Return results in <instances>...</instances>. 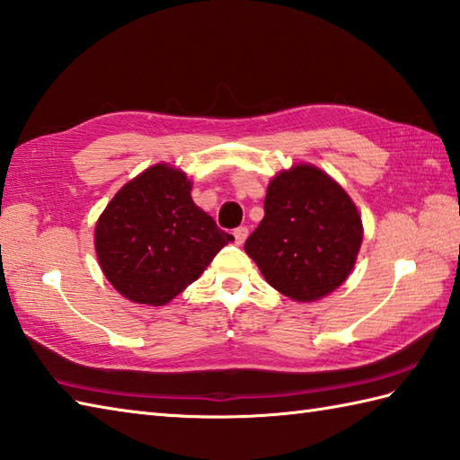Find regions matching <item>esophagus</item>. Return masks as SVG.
<instances>
[{
    "mask_svg": "<svg viewBox=\"0 0 460 460\" xmlns=\"http://www.w3.org/2000/svg\"><path fill=\"white\" fill-rule=\"evenodd\" d=\"M247 235H249L247 227H237L235 231H233V237H235L237 245H243V243H245V239H247Z\"/></svg>",
    "mask_w": 460,
    "mask_h": 460,
    "instance_id": "1",
    "label": "esophagus"
}]
</instances>
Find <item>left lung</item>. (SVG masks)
Returning a JSON list of instances; mask_svg holds the SVG:
<instances>
[{"label":"left lung","mask_w":460,"mask_h":460,"mask_svg":"<svg viewBox=\"0 0 460 460\" xmlns=\"http://www.w3.org/2000/svg\"><path fill=\"white\" fill-rule=\"evenodd\" d=\"M363 223L345 189L311 165L279 173L247 255L279 293L307 303L335 291L353 271Z\"/></svg>","instance_id":"obj_1"}]
</instances>
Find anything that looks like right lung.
Instances as JSON below:
<instances>
[{
	"label": "right lung",
	"instance_id": "obj_1",
	"mask_svg": "<svg viewBox=\"0 0 460 460\" xmlns=\"http://www.w3.org/2000/svg\"><path fill=\"white\" fill-rule=\"evenodd\" d=\"M233 241L191 199L183 171L153 165L119 189L95 227L105 277L123 296L165 305Z\"/></svg>",
	"mask_w": 460,
	"mask_h": 460
}]
</instances>
